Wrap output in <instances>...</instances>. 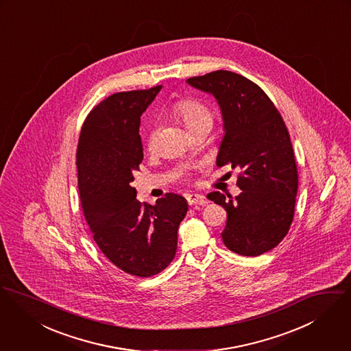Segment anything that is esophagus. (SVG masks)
I'll return each instance as SVG.
<instances>
[{"mask_svg": "<svg viewBox=\"0 0 351 351\" xmlns=\"http://www.w3.org/2000/svg\"><path fill=\"white\" fill-rule=\"evenodd\" d=\"M186 199H187V202H189V204H199V206H206V203H207V200H206V197L203 196V195L199 194H187L186 195Z\"/></svg>", "mask_w": 351, "mask_h": 351, "instance_id": "obj_1", "label": "esophagus"}]
</instances>
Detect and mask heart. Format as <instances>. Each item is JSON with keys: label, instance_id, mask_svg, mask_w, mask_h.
<instances>
[{"label": "heart", "instance_id": "obj_1", "mask_svg": "<svg viewBox=\"0 0 351 351\" xmlns=\"http://www.w3.org/2000/svg\"><path fill=\"white\" fill-rule=\"evenodd\" d=\"M173 112L190 132L202 126L211 128L214 123V116L210 109L194 99L178 101L173 105Z\"/></svg>", "mask_w": 351, "mask_h": 351}]
</instances>
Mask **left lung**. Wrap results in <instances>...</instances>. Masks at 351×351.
<instances>
[{"label": "left lung", "instance_id": "obj_1", "mask_svg": "<svg viewBox=\"0 0 351 351\" xmlns=\"http://www.w3.org/2000/svg\"><path fill=\"white\" fill-rule=\"evenodd\" d=\"M187 83L211 94L219 105L225 134L217 165L242 169L238 196L207 195L228 213L223 243L241 256L269 252L289 230L298 194V168L287 126L269 97L239 74L219 70Z\"/></svg>", "mask_w": 351, "mask_h": 351}]
</instances>
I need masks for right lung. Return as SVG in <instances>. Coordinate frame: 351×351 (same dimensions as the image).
Wrapping results in <instances>:
<instances>
[{
  "label": "right lung",
  "instance_id": "add662e5",
  "mask_svg": "<svg viewBox=\"0 0 351 351\" xmlns=\"http://www.w3.org/2000/svg\"><path fill=\"white\" fill-rule=\"evenodd\" d=\"M161 86L117 93L97 105L79 136L77 167L82 210L102 253L121 271L151 277L165 269L178 247L189 204L168 193L141 203L130 186L143 161L141 114Z\"/></svg>",
  "mask_w": 351,
  "mask_h": 351
}]
</instances>
